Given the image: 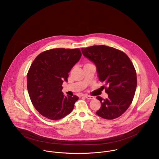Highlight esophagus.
I'll return each instance as SVG.
<instances>
[{"label":"esophagus","instance_id":"esophagus-1","mask_svg":"<svg viewBox=\"0 0 159 159\" xmlns=\"http://www.w3.org/2000/svg\"><path fill=\"white\" fill-rule=\"evenodd\" d=\"M84 98H86L89 99H93L95 98H94V97H93V96H91V95H84V96H83Z\"/></svg>","mask_w":159,"mask_h":159}]
</instances>
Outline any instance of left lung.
Segmentation results:
<instances>
[{"label":"left lung","instance_id":"1","mask_svg":"<svg viewBox=\"0 0 159 159\" xmlns=\"http://www.w3.org/2000/svg\"><path fill=\"white\" fill-rule=\"evenodd\" d=\"M81 49L83 55L95 64L99 80L105 83L108 95L106 99L97 97L101 106L96 114L108 120L120 117L130 106L136 91V73L132 61L126 53L107 46Z\"/></svg>","mask_w":159,"mask_h":159}]
</instances>
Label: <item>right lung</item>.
Returning a JSON list of instances; mask_svg holds the SVG:
<instances>
[{"instance_id":"obj_1","label":"right lung","mask_w":159,"mask_h":159,"mask_svg":"<svg viewBox=\"0 0 159 159\" xmlns=\"http://www.w3.org/2000/svg\"><path fill=\"white\" fill-rule=\"evenodd\" d=\"M80 49L56 48L36 57L27 73V85L31 101L46 118L57 120L70 113L79 99L64 96L62 89L68 73L80 59Z\"/></svg>"}]
</instances>
